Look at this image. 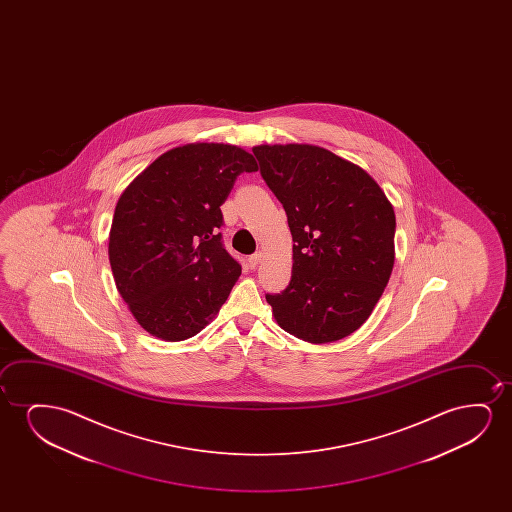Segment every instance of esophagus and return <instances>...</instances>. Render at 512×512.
Masks as SVG:
<instances>
[{
  "label": "esophagus",
  "mask_w": 512,
  "mask_h": 512,
  "mask_svg": "<svg viewBox=\"0 0 512 512\" xmlns=\"http://www.w3.org/2000/svg\"><path fill=\"white\" fill-rule=\"evenodd\" d=\"M260 259H262V252H255L253 255L248 257V266L255 269V267L259 266Z\"/></svg>",
  "instance_id": "34e87169"
}]
</instances>
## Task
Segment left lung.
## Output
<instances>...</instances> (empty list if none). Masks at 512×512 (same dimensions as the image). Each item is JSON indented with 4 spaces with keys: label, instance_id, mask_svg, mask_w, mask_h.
<instances>
[{
    "label": "left lung",
    "instance_id": "left-lung-1",
    "mask_svg": "<svg viewBox=\"0 0 512 512\" xmlns=\"http://www.w3.org/2000/svg\"><path fill=\"white\" fill-rule=\"evenodd\" d=\"M294 239L292 280L266 294L274 320L308 343H334L371 316L392 274L395 213L364 169L315 145L253 147Z\"/></svg>",
    "mask_w": 512,
    "mask_h": 512
}]
</instances>
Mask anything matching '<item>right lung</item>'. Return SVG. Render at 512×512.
Returning <instances> with one entry per match:
<instances>
[{
    "mask_svg": "<svg viewBox=\"0 0 512 512\" xmlns=\"http://www.w3.org/2000/svg\"><path fill=\"white\" fill-rule=\"evenodd\" d=\"M243 148H171L129 183L113 213L108 257L119 294L148 334L183 341L217 316L241 274L222 245L220 206L241 173Z\"/></svg>",
    "mask_w": 512,
    "mask_h": 512,
    "instance_id": "add662e5",
    "label": "right lung"
}]
</instances>
